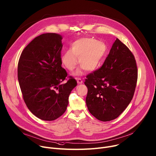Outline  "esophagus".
<instances>
[{
	"label": "esophagus",
	"mask_w": 156,
	"mask_h": 156,
	"mask_svg": "<svg viewBox=\"0 0 156 156\" xmlns=\"http://www.w3.org/2000/svg\"><path fill=\"white\" fill-rule=\"evenodd\" d=\"M76 81H77L78 84H82L83 83V81L80 78H76Z\"/></svg>",
	"instance_id": "34e87169"
}]
</instances>
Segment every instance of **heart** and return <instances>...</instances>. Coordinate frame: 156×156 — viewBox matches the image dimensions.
Returning a JSON list of instances; mask_svg holds the SVG:
<instances>
[{
	"mask_svg": "<svg viewBox=\"0 0 156 156\" xmlns=\"http://www.w3.org/2000/svg\"><path fill=\"white\" fill-rule=\"evenodd\" d=\"M107 51V45L101 41L92 38L83 37L73 43L71 49L66 51L61 56V62L69 71L73 70L77 64L88 71L96 70ZM82 69H78L75 75H82Z\"/></svg>",
	"mask_w": 156,
	"mask_h": 156,
	"instance_id": "1",
	"label": "heart"
}]
</instances>
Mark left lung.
<instances>
[{
  "label": "left lung",
  "mask_w": 156,
  "mask_h": 156,
  "mask_svg": "<svg viewBox=\"0 0 156 156\" xmlns=\"http://www.w3.org/2000/svg\"><path fill=\"white\" fill-rule=\"evenodd\" d=\"M137 80L136 59L117 38L102 66L85 80L86 103L90 113L103 122L117 118L131 101Z\"/></svg>",
  "instance_id": "8db88e82"
}]
</instances>
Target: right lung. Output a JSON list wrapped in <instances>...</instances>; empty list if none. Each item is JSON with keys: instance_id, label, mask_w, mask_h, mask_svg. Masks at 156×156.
I'll list each match as a JSON object with an SVG mask.
<instances>
[{"instance_id": "right-lung-1", "label": "right lung", "mask_w": 156, "mask_h": 156, "mask_svg": "<svg viewBox=\"0 0 156 156\" xmlns=\"http://www.w3.org/2000/svg\"><path fill=\"white\" fill-rule=\"evenodd\" d=\"M62 36L45 33L35 37L20 56L17 76L24 100L37 118L56 120L65 112L70 93L76 85L61 67Z\"/></svg>"}]
</instances>
